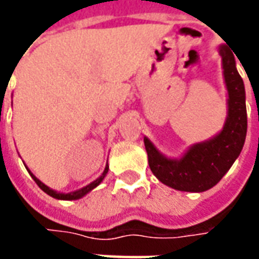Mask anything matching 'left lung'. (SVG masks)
Masks as SVG:
<instances>
[{
	"label": "left lung",
	"mask_w": 259,
	"mask_h": 259,
	"mask_svg": "<svg viewBox=\"0 0 259 259\" xmlns=\"http://www.w3.org/2000/svg\"><path fill=\"white\" fill-rule=\"evenodd\" d=\"M223 76L228 89V118L222 132L209 140L191 146L180 159H169L144 139L148 165L163 185L175 190L201 193L222 179L243 150L247 135L245 90L236 69L232 50L222 46Z\"/></svg>",
	"instance_id": "8db88e82"
}]
</instances>
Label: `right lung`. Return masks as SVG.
<instances>
[{"label": "right lung", "instance_id": "1", "mask_svg": "<svg viewBox=\"0 0 259 259\" xmlns=\"http://www.w3.org/2000/svg\"><path fill=\"white\" fill-rule=\"evenodd\" d=\"M29 170V169H27ZM29 174H30V176L34 179V182H36L37 185H38V187L41 189L42 191H46L48 195H51V197H54V198H57V200H77V198H81L83 195H85L89 191H91L93 189H96L97 186L100 185L102 182V179L105 178V175L108 174V165L105 166V170H104V174L98 178L97 180H94L93 183H90V185H87L85 187H83V189H80V190H76V191H72V193H68V194H65V193H58V191L53 190V189H50L48 186H46L42 182H40V180L37 179L34 175L31 174L30 170H29Z\"/></svg>", "mask_w": 259, "mask_h": 259}]
</instances>
